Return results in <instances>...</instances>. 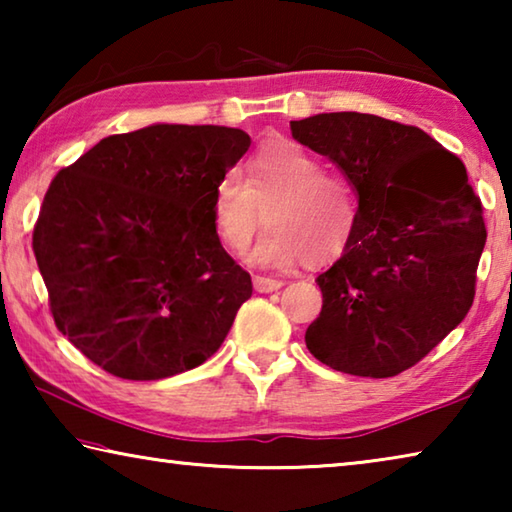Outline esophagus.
<instances>
[{"instance_id":"esophagus-1","label":"esophagus","mask_w":512,"mask_h":512,"mask_svg":"<svg viewBox=\"0 0 512 512\" xmlns=\"http://www.w3.org/2000/svg\"><path fill=\"white\" fill-rule=\"evenodd\" d=\"M282 280H273V277H264V275H255L253 277V287L257 293H271L282 287Z\"/></svg>"}]
</instances>
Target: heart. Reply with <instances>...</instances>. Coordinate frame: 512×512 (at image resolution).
Segmentation results:
<instances>
[{
	"instance_id": "1",
	"label": "heart",
	"mask_w": 512,
	"mask_h": 512,
	"mask_svg": "<svg viewBox=\"0 0 512 512\" xmlns=\"http://www.w3.org/2000/svg\"><path fill=\"white\" fill-rule=\"evenodd\" d=\"M266 210L268 230L248 262L289 268L302 257L323 264L341 255L357 228V194L341 176L291 140H268L248 155L244 178L230 171L212 194V223L221 244L241 253Z\"/></svg>"
}]
</instances>
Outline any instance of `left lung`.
<instances>
[{
  "label": "left lung",
  "instance_id": "obj_1",
  "mask_svg": "<svg viewBox=\"0 0 512 512\" xmlns=\"http://www.w3.org/2000/svg\"><path fill=\"white\" fill-rule=\"evenodd\" d=\"M291 135L336 164L359 203L350 244L316 277L323 309L307 348L348 375H400L472 307L481 201L463 162L415 126L323 112L291 121Z\"/></svg>",
  "mask_w": 512,
  "mask_h": 512
}]
</instances>
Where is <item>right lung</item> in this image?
Returning a JSON list of instances; mask_svg holds the SVG:
<instances>
[{
    "label": "right lung",
    "mask_w": 512,
    "mask_h": 512,
    "mask_svg": "<svg viewBox=\"0 0 512 512\" xmlns=\"http://www.w3.org/2000/svg\"><path fill=\"white\" fill-rule=\"evenodd\" d=\"M248 146L239 128L151 124L51 180L33 230L51 314L110 375L173 377L221 348L253 282L216 237L212 194Z\"/></svg>",
    "instance_id": "add662e5"
}]
</instances>
